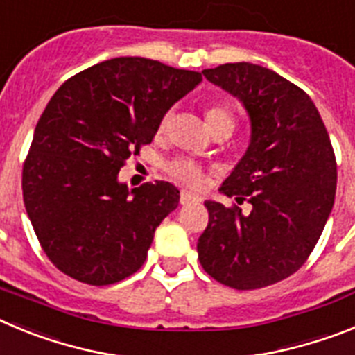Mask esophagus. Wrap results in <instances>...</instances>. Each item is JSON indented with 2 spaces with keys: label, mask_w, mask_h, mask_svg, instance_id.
<instances>
[{
  "label": "esophagus",
  "mask_w": 355,
  "mask_h": 355,
  "mask_svg": "<svg viewBox=\"0 0 355 355\" xmlns=\"http://www.w3.org/2000/svg\"><path fill=\"white\" fill-rule=\"evenodd\" d=\"M180 202H181V205H192V202H200V197L193 196V193H190V192H181Z\"/></svg>",
  "instance_id": "obj_1"
}]
</instances>
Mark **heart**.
Listing matches in <instances>:
<instances>
[{"label": "heart", "instance_id": "obj_1", "mask_svg": "<svg viewBox=\"0 0 355 355\" xmlns=\"http://www.w3.org/2000/svg\"><path fill=\"white\" fill-rule=\"evenodd\" d=\"M206 124L211 131L218 130V128H231L233 130L234 126V117L233 112L229 110V106L220 105H211L206 108L205 112ZM168 124V115L162 119L159 122V131H163ZM168 172L174 175L175 180H180L181 183L190 184V187H199L200 181H202V174H200V168L197 167L196 163L188 162V159H174V162L168 163Z\"/></svg>", "mask_w": 355, "mask_h": 355}]
</instances>
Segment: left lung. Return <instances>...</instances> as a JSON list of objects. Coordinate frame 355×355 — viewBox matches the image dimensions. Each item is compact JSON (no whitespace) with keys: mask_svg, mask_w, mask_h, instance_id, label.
Returning a JSON list of instances; mask_svg holds the SVG:
<instances>
[{"mask_svg":"<svg viewBox=\"0 0 355 355\" xmlns=\"http://www.w3.org/2000/svg\"><path fill=\"white\" fill-rule=\"evenodd\" d=\"M202 74L249 115V147L218 190L252 209L206 200L199 261L234 290L270 286L304 265L332 211L338 172L329 133L311 97L270 69L238 62Z\"/></svg>","mask_w":355,"mask_h":355,"instance_id":"left-lung-1","label":"left lung"}]
</instances>
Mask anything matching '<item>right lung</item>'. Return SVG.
I'll return each mask as SVG.
<instances>
[{
  "label": "right lung",
  "instance_id": "obj_1",
  "mask_svg": "<svg viewBox=\"0 0 355 355\" xmlns=\"http://www.w3.org/2000/svg\"><path fill=\"white\" fill-rule=\"evenodd\" d=\"M200 81V72L119 56L56 90L24 162L23 199L58 270L105 286L144 265L156 227L178 208L180 190L167 181L130 190L119 171Z\"/></svg>",
  "mask_w": 355,
  "mask_h": 355
}]
</instances>
